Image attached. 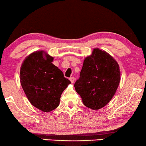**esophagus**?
I'll return each instance as SVG.
<instances>
[{
    "instance_id": "obj_1",
    "label": "esophagus",
    "mask_w": 146,
    "mask_h": 146,
    "mask_svg": "<svg viewBox=\"0 0 146 146\" xmlns=\"http://www.w3.org/2000/svg\"><path fill=\"white\" fill-rule=\"evenodd\" d=\"M70 80L72 83H74V80H75V78L73 77V76L70 77Z\"/></svg>"
}]
</instances>
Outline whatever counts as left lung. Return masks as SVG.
I'll return each mask as SVG.
<instances>
[{"label":"left lung","mask_w":146,"mask_h":146,"mask_svg":"<svg viewBox=\"0 0 146 146\" xmlns=\"http://www.w3.org/2000/svg\"><path fill=\"white\" fill-rule=\"evenodd\" d=\"M117 62L106 52L94 49L86 58L80 78L74 84L86 106L98 110L105 106L115 94L120 81Z\"/></svg>","instance_id":"left-lung-1"}]
</instances>
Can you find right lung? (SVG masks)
Listing matches in <instances>:
<instances>
[{
    "label": "right lung",
    "mask_w": 146,
    "mask_h": 146,
    "mask_svg": "<svg viewBox=\"0 0 146 146\" xmlns=\"http://www.w3.org/2000/svg\"><path fill=\"white\" fill-rule=\"evenodd\" d=\"M52 61L53 57L44 51L35 52L26 58L20 72L22 87L30 102L44 112L58 106L62 93L70 84Z\"/></svg>",
    "instance_id": "obj_1"
}]
</instances>
